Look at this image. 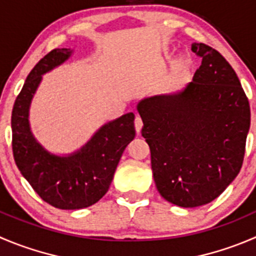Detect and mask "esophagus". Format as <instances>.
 Segmentation results:
<instances>
[{"label": "esophagus", "mask_w": 256, "mask_h": 256, "mask_svg": "<svg viewBox=\"0 0 256 256\" xmlns=\"http://www.w3.org/2000/svg\"><path fill=\"white\" fill-rule=\"evenodd\" d=\"M144 124H142V120H141V118H138V116H136L135 118V128H136V132L140 134L141 132V128H142Z\"/></svg>", "instance_id": "esophagus-1"}]
</instances>
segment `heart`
Masks as SVG:
<instances>
[{"instance_id":"heart-1","label":"heart","mask_w":256,"mask_h":256,"mask_svg":"<svg viewBox=\"0 0 256 256\" xmlns=\"http://www.w3.org/2000/svg\"><path fill=\"white\" fill-rule=\"evenodd\" d=\"M185 68H186L185 58H178V61L175 62V65H174V71H175L176 74H180L185 70Z\"/></svg>"}]
</instances>
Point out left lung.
<instances>
[{
	"label": "left lung",
	"instance_id": "1",
	"mask_svg": "<svg viewBox=\"0 0 256 256\" xmlns=\"http://www.w3.org/2000/svg\"><path fill=\"white\" fill-rule=\"evenodd\" d=\"M191 51L202 57L192 81L138 105L156 188L182 208L209 204L236 178L250 128L249 100L229 62L205 44Z\"/></svg>",
	"mask_w": 256,
	"mask_h": 256
}]
</instances>
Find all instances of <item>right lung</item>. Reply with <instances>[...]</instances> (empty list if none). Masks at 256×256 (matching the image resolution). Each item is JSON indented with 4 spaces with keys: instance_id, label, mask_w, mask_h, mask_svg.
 <instances>
[{
    "instance_id": "1",
    "label": "right lung",
    "mask_w": 256,
    "mask_h": 256,
    "mask_svg": "<svg viewBox=\"0 0 256 256\" xmlns=\"http://www.w3.org/2000/svg\"><path fill=\"white\" fill-rule=\"evenodd\" d=\"M70 48H54L42 57L27 76L11 116L12 151L17 168L47 204L78 210L98 202L108 192L121 155L135 138V115L128 112L106 124L78 152L56 156L32 136L28 108L42 75L70 57Z\"/></svg>"
}]
</instances>
